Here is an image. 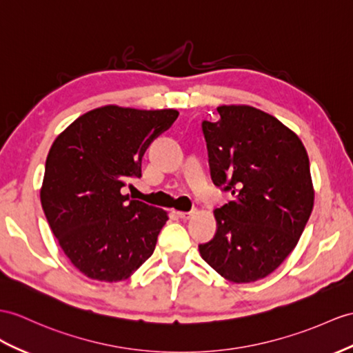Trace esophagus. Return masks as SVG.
<instances>
[{
    "mask_svg": "<svg viewBox=\"0 0 353 353\" xmlns=\"http://www.w3.org/2000/svg\"><path fill=\"white\" fill-rule=\"evenodd\" d=\"M188 214H190V212H187V211H185L184 208H179V210H178V216H179V217H183V219H185V217L188 216Z\"/></svg>",
    "mask_w": 353,
    "mask_h": 353,
    "instance_id": "34e87169",
    "label": "esophagus"
}]
</instances>
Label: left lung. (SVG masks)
Segmentation results:
<instances>
[{
    "label": "left lung",
    "mask_w": 353,
    "mask_h": 353,
    "mask_svg": "<svg viewBox=\"0 0 353 353\" xmlns=\"http://www.w3.org/2000/svg\"><path fill=\"white\" fill-rule=\"evenodd\" d=\"M178 110L101 106L59 134L46 159L41 208L65 256L85 276L123 281L148 261L168 211L128 185L145 151Z\"/></svg>",
    "instance_id": "obj_1"
}]
</instances>
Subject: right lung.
<instances>
[{"label":"right lung","mask_w":353,"mask_h":353,"mask_svg":"<svg viewBox=\"0 0 353 353\" xmlns=\"http://www.w3.org/2000/svg\"><path fill=\"white\" fill-rule=\"evenodd\" d=\"M217 112L202 130L212 181L232 197L214 210L216 234L199 253L226 280L252 283L276 271L299 241L314 202L310 163L299 137L266 112Z\"/></svg>","instance_id":"obj_1"}]
</instances>
